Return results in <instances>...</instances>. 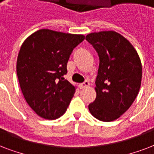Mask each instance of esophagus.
<instances>
[{"instance_id": "34e87169", "label": "esophagus", "mask_w": 154, "mask_h": 154, "mask_svg": "<svg viewBox=\"0 0 154 154\" xmlns=\"http://www.w3.org/2000/svg\"><path fill=\"white\" fill-rule=\"evenodd\" d=\"M88 86H89V82H88V80H85L83 83L79 84V88H80L81 89H83V88H86L87 87H88Z\"/></svg>"}]
</instances>
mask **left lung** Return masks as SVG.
Returning a JSON list of instances; mask_svg holds the SVG:
<instances>
[{"label":"left lung","mask_w":154,"mask_h":154,"mask_svg":"<svg viewBox=\"0 0 154 154\" xmlns=\"http://www.w3.org/2000/svg\"><path fill=\"white\" fill-rule=\"evenodd\" d=\"M86 40L100 58L96 98L88 108L96 119L112 121L125 112L137 96L142 77L140 59L133 45L115 31L91 33Z\"/></svg>","instance_id":"left-lung-1"}]
</instances>
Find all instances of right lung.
<instances>
[{"label":"right lung","instance_id":"right-lung-1","mask_svg":"<svg viewBox=\"0 0 154 154\" xmlns=\"http://www.w3.org/2000/svg\"><path fill=\"white\" fill-rule=\"evenodd\" d=\"M81 34L39 29L25 40L17 60V75L26 102L41 117L55 120L65 113L75 88L64 79Z\"/></svg>","mask_w":154,"mask_h":154}]
</instances>
